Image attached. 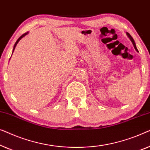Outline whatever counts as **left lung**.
<instances>
[{"label": "left lung", "mask_w": 150, "mask_h": 150, "mask_svg": "<svg viewBox=\"0 0 150 150\" xmlns=\"http://www.w3.org/2000/svg\"><path fill=\"white\" fill-rule=\"evenodd\" d=\"M126 34H127V35H128V37L130 38V41H132V44H133V45H134V49L136 50V51L137 52H139V51H138V50H137V47H136V45H135V43H134V39H132V37H131V35H130L129 33H126Z\"/></svg>", "instance_id": "left-lung-1"}]
</instances>
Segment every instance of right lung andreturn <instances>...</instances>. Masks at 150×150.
Here are the masks:
<instances>
[{"label":"right lung","instance_id":"add662e5","mask_svg":"<svg viewBox=\"0 0 150 150\" xmlns=\"http://www.w3.org/2000/svg\"><path fill=\"white\" fill-rule=\"evenodd\" d=\"M28 32H27V33H24V35H22V36H21V37H20V38H19V39H18V40H17V41L16 42V43H15V45H14V47H13V51H14V50H15V48H16V45H17V44H18V42L19 41H20V40L21 39H22V38L23 37H24V36H26V35H27V34H28Z\"/></svg>","mask_w":150,"mask_h":150}]
</instances>
